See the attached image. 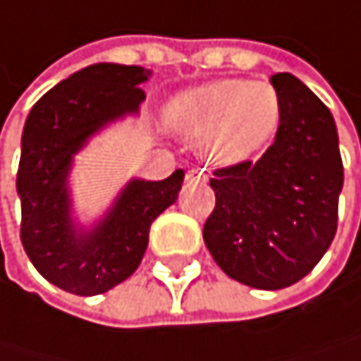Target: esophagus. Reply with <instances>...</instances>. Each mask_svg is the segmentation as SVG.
<instances>
[{
  "label": "esophagus",
  "mask_w": 361,
  "mask_h": 361,
  "mask_svg": "<svg viewBox=\"0 0 361 361\" xmlns=\"http://www.w3.org/2000/svg\"><path fill=\"white\" fill-rule=\"evenodd\" d=\"M188 179H201V182H205L207 179V175H205V171H199V169H192V171H188V175H186Z\"/></svg>",
  "instance_id": "34e87169"
}]
</instances>
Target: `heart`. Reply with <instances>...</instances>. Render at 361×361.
Returning <instances> with one entry per match:
<instances>
[{
	"instance_id": "1",
	"label": "heart",
	"mask_w": 361,
	"mask_h": 361,
	"mask_svg": "<svg viewBox=\"0 0 361 361\" xmlns=\"http://www.w3.org/2000/svg\"><path fill=\"white\" fill-rule=\"evenodd\" d=\"M166 121L186 137H205L207 156L231 164L246 160L271 139L280 102L269 83L222 79L173 98Z\"/></svg>"
}]
</instances>
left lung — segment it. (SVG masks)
<instances>
[{"instance_id": "1", "label": "left lung", "mask_w": 361, "mask_h": 361, "mask_svg": "<svg viewBox=\"0 0 361 361\" xmlns=\"http://www.w3.org/2000/svg\"><path fill=\"white\" fill-rule=\"evenodd\" d=\"M269 83L280 102L276 139L257 162L214 171L203 240L226 276L276 291L312 271L336 235L343 158L329 109L289 72Z\"/></svg>"}]
</instances>
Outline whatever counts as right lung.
Wrapping results in <instances>:
<instances>
[{"instance_id":"1","label":"right lung","mask_w":361,"mask_h":361,"mask_svg":"<svg viewBox=\"0 0 361 361\" xmlns=\"http://www.w3.org/2000/svg\"><path fill=\"white\" fill-rule=\"evenodd\" d=\"M147 76L141 66H87L47 92L25 121L16 173L20 242L34 267L68 293L98 295L133 276L152 222L182 188V169L162 182L135 179L104 222L87 235L74 233L66 188L72 154L104 123L139 111Z\"/></svg>"}]
</instances>
